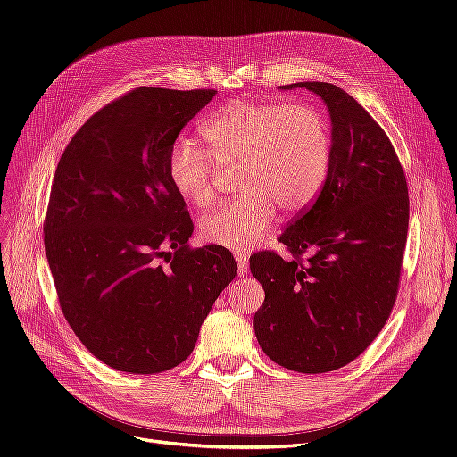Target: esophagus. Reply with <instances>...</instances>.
<instances>
[{
	"label": "esophagus",
	"mask_w": 457,
	"mask_h": 457,
	"mask_svg": "<svg viewBox=\"0 0 457 457\" xmlns=\"http://www.w3.org/2000/svg\"><path fill=\"white\" fill-rule=\"evenodd\" d=\"M237 262H238V276H242V278H244V276L250 272V265H247V257L240 253V255H237Z\"/></svg>",
	"instance_id": "esophagus-1"
}]
</instances>
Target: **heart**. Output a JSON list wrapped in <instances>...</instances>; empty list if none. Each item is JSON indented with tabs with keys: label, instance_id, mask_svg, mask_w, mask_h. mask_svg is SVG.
I'll list each match as a JSON object with an SVG mask.
<instances>
[{
	"label": "heart",
	"instance_id": "1",
	"mask_svg": "<svg viewBox=\"0 0 457 457\" xmlns=\"http://www.w3.org/2000/svg\"><path fill=\"white\" fill-rule=\"evenodd\" d=\"M202 137L210 152L187 139L171 145L168 175L179 196L204 207L215 196L217 165L240 168L245 196L200 220L202 238L230 252L262 238L276 217L274 203L289 213L305 210L329 173V126L311 104L232 101L204 121Z\"/></svg>",
	"mask_w": 457,
	"mask_h": 457
}]
</instances>
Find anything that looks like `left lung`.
I'll list each match as a JSON object with an SVG mask.
<instances>
[{"label":"left lung","mask_w":457,"mask_h":457,"mask_svg":"<svg viewBox=\"0 0 457 457\" xmlns=\"http://www.w3.org/2000/svg\"><path fill=\"white\" fill-rule=\"evenodd\" d=\"M309 89L331 121V163L316 202L280 234L294 259L250 257L265 289L253 318L272 362L301 373L347 366L378 337L395 305L408 234V187L389 137L349 93ZM309 253L307 262L298 257Z\"/></svg>","instance_id":"left-lung-1"}]
</instances>
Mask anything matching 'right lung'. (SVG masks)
I'll list each match as a JSON object with an SVG mask.
<instances>
[{"label": "right lung", "mask_w": 457, "mask_h": 457, "mask_svg": "<svg viewBox=\"0 0 457 457\" xmlns=\"http://www.w3.org/2000/svg\"><path fill=\"white\" fill-rule=\"evenodd\" d=\"M213 89L139 87L78 129L54 171L46 255L64 318L86 349L128 373L187 361L238 269L192 250V219L168 175L179 133Z\"/></svg>", "instance_id": "add662e5"}]
</instances>
